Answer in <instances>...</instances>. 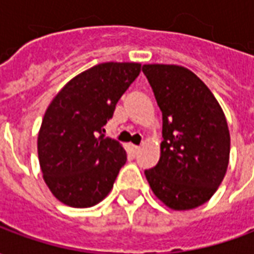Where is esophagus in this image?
Listing matches in <instances>:
<instances>
[{
  "instance_id": "obj_1",
  "label": "esophagus",
  "mask_w": 254,
  "mask_h": 254,
  "mask_svg": "<svg viewBox=\"0 0 254 254\" xmlns=\"http://www.w3.org/2000/svg\"><path fill=\"white\" fill-rule=\"evenodd\" d=\"M127 147H129V149L132 151L133 154H136V152H138V151H140V147H138V145H134V144H129Z\"/></svg>"
}]
</instances>
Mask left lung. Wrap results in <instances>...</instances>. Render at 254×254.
Masks as SVG:
<instances>
[{
    "label": "left lung",
    "instance_id": "1",
    "mask_svg": "<svg viewBox=\"0 0 254 254\" xmlns=\"http://www.w3.org/2000/svg\"><path fill=\"white\" fill-rule=\"evenodd\" d=\"M163 127L158 165L145 170L155 196L171 209L207 202L223 181L230 133L216 98L196 74L178 65H143Z\"/></svg>",
    "mask_w": 254,
    "mask_h": 254
}]
</instances>
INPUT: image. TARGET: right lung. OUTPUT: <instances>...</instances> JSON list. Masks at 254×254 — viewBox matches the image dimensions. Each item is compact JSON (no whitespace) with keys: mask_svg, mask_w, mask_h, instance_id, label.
Returning a JSON list of instances; mask_svg holds the SVG:
<instances>
[{"mask_svg":"<svg viewBox=\"0 0 254 254\" xmlns=\"http://www.w3.org/2000/svg\"><path fill=\"white\" fill-rule=\"evenodd\" d=\"M141 65L105 63L73 77L47 107L38 134L43 180L60 201L88 208L102 201L127 162L105 125Z\"/></svg>","mask_w":254,"mask_h":254,"instance_id":"right-lung-1","label":"right lung"}]
</instances>
